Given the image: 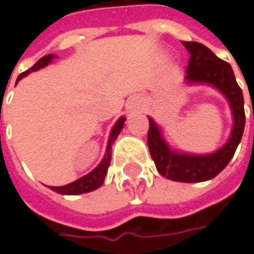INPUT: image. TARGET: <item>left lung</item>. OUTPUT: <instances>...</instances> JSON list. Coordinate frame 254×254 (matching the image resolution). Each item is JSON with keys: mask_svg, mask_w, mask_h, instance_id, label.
I'll use <instances>...</instances> for the list:
<instances>
[{"mask_svg": "<svg viewBox=\"0 0 254 254\" xmlns=\"http://www.w3.org/2000/svg\"><path fill=\"white\" fill-rule=\"evenodd\" d=\"M190 52L185 82L188 84H209L219 90L229 102L233 127L229 140L210 154H190L172 150L162 137L161 127L148 117V148L162 177L177 182H203L215 178L229 164L239 145L245 130L243 93L235 79L232 66L199 42H182Z\"/></svg>", "mask_w": 254, "mask_h": 254, "instance_id": "1", "label": "left lung"}]
</instances>
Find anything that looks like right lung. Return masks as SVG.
I'll return each instance as SVG.
<instances>
[{"instance_id":"add662e5","label":"right lung","mask_w":254,"mask_h":254,"mask_svg":"<svg viewBox=\"0 0 254 254\" xmlns=\"http://www.w3.org/2000/svg\"><path fill=\"white\" fill-rule=\"evenodd\" d=\"M55 58H58L56 55H46L44 58H41L36 64L31 67V69H28L26 72L24 73H21L18 76V79H16V83L25 77V76H28V74L31 73V72H36V70H39V69H42L45 66H48L49 64H52V61H54ZM124 122H126V117L123 116L120 117L116 124L113 126L112 131H110V135H109V141H107V148H106V154H104V157H103L102 162L92 171V172H89L87 175H84L82 178H79V180L73 181V182H70V184H67V185H64V187H51V190H55V192H58V193H61V195H79V193H86V192H92V190H97V188H100L103 185V182H104V178H106V174H107V170H109V167H110V161H112V145L113 142L116 141V138H117V135L120 134V131L123 130V127H124Z\"/></svg>"}]
</instances>
